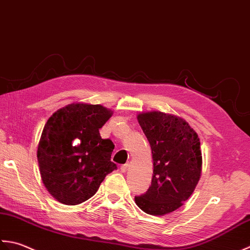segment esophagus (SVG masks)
Listing matches in <instances>:
<instances>
[{"label":"esophagus","mask_w":250,"mask_h":250,"mask_svg":"<svg viewBox=\"0 0 250 250\" xmlns=\"http://www.w3.org/2000/svg\"><path fill=\"white\" fill-rule=\"evenodd\" d=\"M128 168H129V164H128V163H126V164L121 166V170L123 171V172H125V171L128 170Z\"/></svg>","instance_id":"1"}]
</instances>
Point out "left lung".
Instances as JSON below:
<instances>
[{
    "instance_id": "8db88e82",
    "label": "left lung",
    "mask_w": 250,
    "mask_h": 250,
    "mask_svg": "<svg viewBox=\"0 0 250 250\" xmlns=\"http://www.w3.org/2000/svg\"><path fill=\"white\" fill-rule=\"evenodd\" d=\"M137 120L151 146L153 176L151 187L135 202L149 215L164 216L181 207L195 190L203 163L200 138L179 116L150 111Z\"/></svg>"
}]
</instances>
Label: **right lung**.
Instances as JSON below:
<instances>
[{"mask_svg": "<svg viewBox=\"0 0 250 250\" xmlns=\"http://www.w3.org/2000/svg\"><path fill=\"white\" fill-rule=\"evenodd\" d=\"M112 114L100 104L78 103L57 110L47 120L38 146V162L45 188L61 204L87 201L116 169L111 162L113 142L99 134Z\"/></svg>", "mask_w": 250, "mask_h": 250, "instance_id": "obj_1", "label": "right lung"}]
</instances>
